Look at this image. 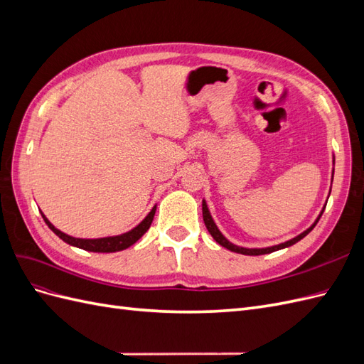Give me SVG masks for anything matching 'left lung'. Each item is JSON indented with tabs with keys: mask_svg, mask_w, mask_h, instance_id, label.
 Here are the masks:
<instances>
[{
	"mask_svg": "<svg viewBox=\"0 0 364 364\" xmlns=\"http://www.w3.org/2000/svg\"><path fill=\"white\" fill-rule=\"evenodd\" d=\"M202 213H203V222H205V226H206V229H208V232L213 235V238L217 241V243H218L220 246H223V247L229 249V250H232V252L243 253V255H264V253H270V252L279 250V249H284V247H289V246H291V245L297 243V241L302 240L306 234H310V232H311L313 228L317 225L318 218H321V215L323 214V213H322L321 215H318V218L316 220V223H314L311 228H308V229L305 230V232H302L301 235H297L296 238H293V240H290V241H285V243H282V245L272 246V247H266V249H246V247H238V246H235V245H232V243H229V241H228L222 234H220V230L217 229L215 223L213 222L211 215H209V211H208V206H206L205 200H203V203H202Z\"/></svg>",
	"mask_w": 364,
	"mask_h": 364,
	"instance_id": "8db88e82",
	"label": "left lung"
}]
</instances>
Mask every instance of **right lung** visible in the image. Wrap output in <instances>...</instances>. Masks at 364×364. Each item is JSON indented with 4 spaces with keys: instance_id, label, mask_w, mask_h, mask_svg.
Masks as SVG:
<instances>
[{
    "instance_id": "1",
    "label": "right lung",
    "mask_w": 364,
    "mask_h": 364,
    "mask_svg": "<svg viewBox=\"0 0 364 364\" xmlns=\"http://www.w3.org/2000/svg\"><path fill=\"white\" fill-rule=\"evenodd\" d=\"M155 211H156V206L151 209L150 214L142 220V222L135 228L132 229L130 232L123 234V235H118V237H107V238H97V240H83V238H74L70 237L67 234L60 232L59 229L54 228L48 220L46 218V215L42 214L43 220H46V223L48 225V228L53 230L54 234H56L59 238H62L65 243H68L71 246L75 247H80L83 250H90V252H103V253H109V252H118V250H123L127 249L129 246H132L134 243L144 235L147 232V229L150 228L151 222H153V217H155Z\"/></svg>"
}]
</instances>
